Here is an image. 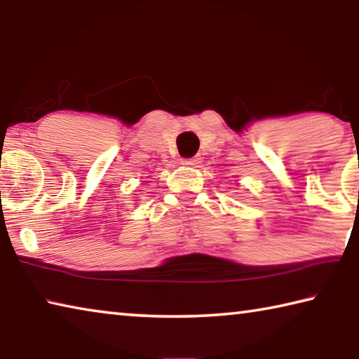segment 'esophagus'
Wrapping results in <instances>:
<instances>
[{
	"label": "esophagus",
	"mask_w": 359,
	"mask_h": 359,
	"mask_svg": "<svg viewBox=\"0 0 359 359\" xmlns=\"http://www.w3.org/2000/svg\"><path fill=\"white\" fill-rule=\"evenodd\" d=\"M201 163V158L199 156H193V158H187V160H182V165L185 166H198Z\"/></svg>",
	"instance_id": "34e87169"
}]
</instances>
